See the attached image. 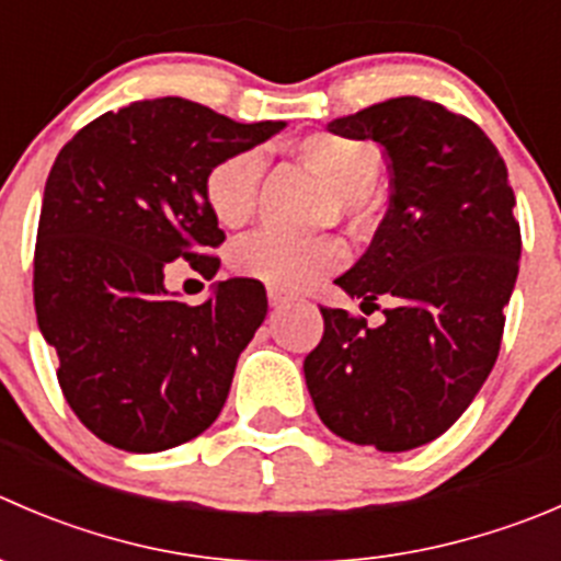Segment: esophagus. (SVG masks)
<instances>
[{
    "label": "esophagus",
    "mask_w": 561,
    "mask_h": 561,
    "mask_svg": "<svg viewBox=\"0 0 561 561\" xmlns=\"http://www.w3.org/2000/svg\"><path fill=\"white\" fill-rule=\"evenodd\" d=\"M293 296H287L285 290H276V287H268V304L271 307H285V304H290Z\"/></svg>",
    "instance_id": "esophagus-1"
}]
</instances>
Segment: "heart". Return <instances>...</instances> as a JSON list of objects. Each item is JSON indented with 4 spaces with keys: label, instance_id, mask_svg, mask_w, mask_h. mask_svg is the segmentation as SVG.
I'll return each instance as SVG.
<instances>
[{
    "label": "heart",
    "instance_id": "obj_1",
    "mask_svg": "<svg viewBox=\"0 0 561 561\" xmlns=\"http://www.w3.org/2000/svg\"><path fill=\"white\" fill-rule=\"evenodd\" d=\"M296 156L325 183L320 219L340 216L351 230H364L375 216L373 186L383 170L378 145L347 134H309L296 142ZM265 161L260 150H236L208 167L203 178L205 205L225 227H241L257 208ZM347 249L336 236H287L260 230L232 247L236 274L265 282L276 290H307L345 265Z\"/></svg>",
    "mask_w": 561,
    "mask_h": 561
}]
</instances>
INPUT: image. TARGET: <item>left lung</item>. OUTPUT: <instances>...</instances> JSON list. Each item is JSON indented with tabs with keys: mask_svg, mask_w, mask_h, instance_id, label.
<instances>
[{
	"mask_svg": "<svg viewBox=\"0 0 561 561\" xmlns=\"http://www.w3.org/2000/svg\"><path fill=\"white\" fill-rule=\"evenodd\" d=\"M329 130L373 139L389 159V210L336 285L391 307L378 329L320 307L307 389L331 433L405 453L447 433L496 364L520 260L515 194L485 130L436 101L391 98Z\"/></svg>",
	"mask_w": 561,
	"mask_h": 561,
	"instance_id": "8db88e82",
	"label": "left lung"
}]
</instances>
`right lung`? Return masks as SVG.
<instances>
[{"instance_id":"obj_1","label":"right lung","mask_w":561,"mask_h":561,"mask_svg":"<svg viewBox=\"0 0 561 561\" xmlns=\"http://www.w3.org/2000/svg\"><path fill=\"white\" fill-rule=\"evenodd\" d=\"M285 123H236L186 98H153L87 123L59 150L35 243V312L81 425L125 453L208 431L238 356L268 312L257 279H227L199 307L167 296L183 257L210 279L225 232L203 178Z\"/></svg>"}]
</instances>
